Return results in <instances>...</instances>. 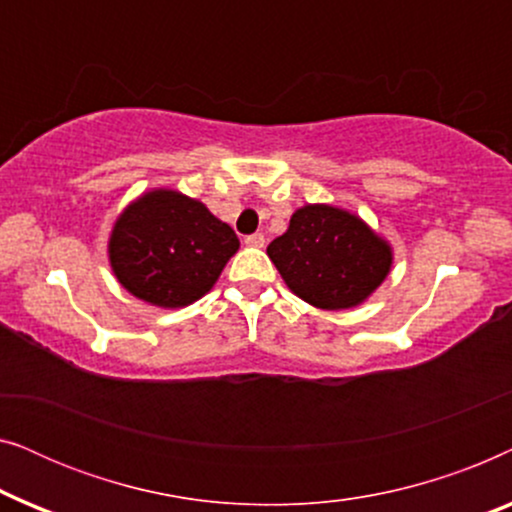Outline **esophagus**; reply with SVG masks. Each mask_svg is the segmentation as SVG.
Here are the masks:
<instances>
[{
    "label": "esophagus",
    "mask_w": 512,
    "mask_h": 512,
    "mask_svg": "<svg viewBox=\"0 0 512 512\" xmlns=\"http://www.w3.org/2000/svg\"><path fill=\"white\" fill-rule=\"evenodd\" d=\"M244 244H247V247H256V249H261V247H265V237H263V233L247 235V237H244Z\"/></svg>",
    "instance_id": "34e87169"
}]
</instances>
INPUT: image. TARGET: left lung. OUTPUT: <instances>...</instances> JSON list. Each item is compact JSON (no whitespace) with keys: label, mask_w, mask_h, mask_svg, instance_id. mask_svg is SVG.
<instances>
[{"label":"left lung","mask_w":512,"mask_h":512,"mask_svg":"<svg viewBox=\"0 0 512 512\" xmlns=\"http://www.w3.org/2000/svg\"><path fill=\"white\" fill-rule=\"evenodd\" d=\"M286 286L321 310L361 305L391 270V247L359 216L331 205H305L289 230L268 244Z\"/></svg>","instance_id":"1"}]
</instances>
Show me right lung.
Returning a JSON list of instances; mask_svg holds the SVG:
<instances>
[{
	"instance_id": "add662e5",
	"label": "right lung",
	"mask_w": 512,
	"mask_h": 512,
	"mask_svg": "<svg viewBox=\"0 0 512 512\" xmlns=\"http://www.w3.org/2000/svg\"><path fill=\"white\" fill-rule=\"evenodd\" d=\"M237 249L235 230L202 202L160 188L118 216L109 261L132 296L158 307H184L212 289Z\"/></svg>"
}]
</instances>
